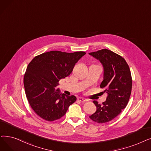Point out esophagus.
<instances>
[{"label": "esophagus", "instance_id": "esophagus-1", "mask_svg": "<svg viewBox=\"0 0 151 151\" xmlns=\"http://www.w3.org/2000/svg\"><path fill=\"white\" fill-rule=\"evenodd\" d=\"M77 99H78V101H81V102H87V101H88L86 99H84V98H83V97H78L77 98Z\"/></svg>", "mask_w": 151, "mask_h": 151}]
</instances>
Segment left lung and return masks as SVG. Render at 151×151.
<instances>
[{
	"instance_id": "8db88e82",
	"label": "left lung",
	"mask_w": 151,
	"mask_h": 151,
	"mask_svg": "<svg viewBox=\"0 0 151 151\" xmlns=\"http://www.w3.org/2000/svg\"><path fill=\"white\" fill-rule=\"evenodd\" d=\"M89 54L102 65L104 77L100 87L108 94L102 104L93 101L97 110L89 118L98 123H106L115 119L127 106L132 93V75L125 60L112 51L104 49Z\"/></svg>"
}]
</instances>
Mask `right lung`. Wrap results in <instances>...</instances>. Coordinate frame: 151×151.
Segmentation results:
<instances>
[{
    "instance_id": "obj_1",
    "label": "right lung",
    "mask_w": 151,
    "mask_h": 151,
    "mask_svg": "<svg viewBox=\"0 0 151 151\" xmlns=\"http://www.w3.org/2000/svg\"><path fill=\"white\" fill-rule=\"evenodd\" d=\"M84 52L67 53L52 50L36 56L28 64L24 76L27 99L35 112L45 120L52 122L62 117L75 96L62 94L58 81L70 75Z\"/></svg>"
}]
</instances>
